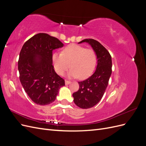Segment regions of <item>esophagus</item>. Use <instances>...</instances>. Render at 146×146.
<instances>
[{"instance_id": "esophagus-1", "label": "esophagus", "mask_w": 146, "mask_h": 146, "mask_svg": "<svg viewBox=\"0 0 146 146\" xmlns=\"http://www.w3.org/2000/svg\"><path fill=\"white\" fill-rule=\"evenodd\" d=\"M70 82L69 80H65V85H69V84H70Z\"/></svg>"}]
</instances>
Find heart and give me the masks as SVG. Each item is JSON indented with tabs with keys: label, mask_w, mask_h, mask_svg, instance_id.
<instances>
[{
	"label": "heart",
	"mask_w": 146,
	"mask_h": 146,
	"mask_svg": "<svg viewBox=\"0 0 146 146\" xmlns=\"http://www.w3.org/2000/svg\"><path fill=\"white\" fill-rule=\"evenodd\" d=\"M52 60L56 72L63 76L69 68V77L85 79L90 77L95 69L97 55L94 50L86 48L82 46L71 44L64 48L62 53L55 52Z\"/></svg>",
	"instance_id": "b5f03b06"
}]
</instances>
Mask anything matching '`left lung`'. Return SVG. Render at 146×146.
<instances>
[{"label": "left lung", "instance_id": "1", "mask_svg": "<svg viewBox=\"0 0 146 146\" xmlns=\"http://www.w3.org/2000/svg\"><path fill=\"white\" fill-rule=\"evenodd\" d=\"M87 42L97 55L98 65L94 73L85 80L78 82L79 90L73 93L74 102L78 107L87 109L93 107L102 98L111 74V56L108 51L98 41L85 39L78 44Z\"/></svg>", "mask_w": 146, "mask_h": 146}]
</instances>
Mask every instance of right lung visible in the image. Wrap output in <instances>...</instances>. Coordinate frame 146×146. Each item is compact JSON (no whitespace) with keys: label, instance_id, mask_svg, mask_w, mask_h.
<instances>
[{"label":"right lung","instance_id":"add662e5","mask_svg":"<svg viewBox=\"0 0 146 146\" xmlns=\"http://www.w3.org/2000/svg\"><path fill=\"white\" fill-rule=\"evenodd\" d=\"M58 39L47 33L34 35L20 52L18 70L24 91L34 103L46 105L52 103L64 80L52 65V51L63 47Z\"/></svg>","mask_w":146,"mask_h":146}]
</instances>
